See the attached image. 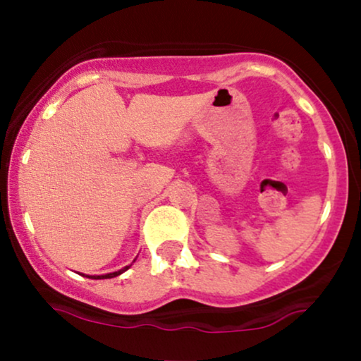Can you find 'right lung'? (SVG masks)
Instances as JSON below:
<instances>
[{
    "label": "right lung",
    "mask_w": 361,
    "mask_h": 361,
    "mask_svg": "<svg viewBox=\"0 0 361 361\" xmlns=\"http://www.w3.org/2000/svg\"><path fill=\"white\" fill-rule=\"evenodd\" d=\"M126 270H128V267L123 268V270L114 271V273H106V275H98V276H90V279H114V276H118L120 273H123Z\"/></svg>",
    "instance_id": "1"
}]
</instances>
